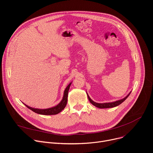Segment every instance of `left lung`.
<instances>
[{
    "instance_id": "8db88e82",
    "label": "left lung",
    "mask_w": 153,
    "mask_h": 153,
    "mask_svg": "<svg viewBox=\"0 0 153 153\" xmlns=\"http://www.w3.org/2000/svg\"><path fill=\"white\" fill-rule=\"evenodd\" d=\"M130 93L127 96L125 97L124 98L121 100H119V101H117L115 102H106V103H96L95 102H94L93 100H91V98L89 97V96L87 94L88 96V100L90 101V102L94 106L98 107V108H111V107H116L118 105H120V104H121L123 102H124L125 100H126L127 99L128 97L129 96Z\"/></svg>"
}]
</instances>
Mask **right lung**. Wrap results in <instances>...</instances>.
<instances>
[{
    "instance_id": "add662e5",
    "label": "right lung",
    "mask_w": 153,
    "mask_h": 153,
    "mask_svg": "<svg viewBox=\"0 0 153 153\" xmlns=\"http://www.w3.org/2000/svg\"><path fill=\"white\" fill-rule=\"evenodd\" d=\"M71 84V83L69 84L67 87L66 88L65 91H64V95H63V98L62 100V101L56 106L51 107V108H46V109H39V108H32L30 107L28 105H27L26 104H24V105L28 107L29 109H30L31 110H32L33 112L38 114H41V115H56L59 113H60L61 111H62L66 104H67V101H68V91L69 89V87H70V85Z\"/></svg>"
}]
</instances>
